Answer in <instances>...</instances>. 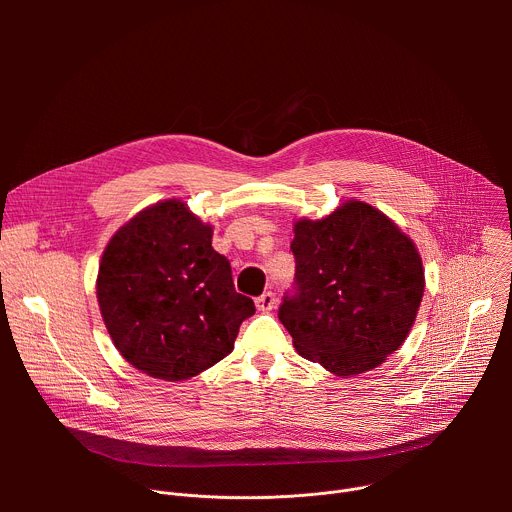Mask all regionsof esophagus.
Segmentation results:
<instances>
[{"label": "esophagus", "instance_id": "esophagus-1", "mask_svg": "<svg viewBox=\"0 0 512 512\" xmlns=\"http://www.w3.org/2000/svg\"><path fill=\"white\" fill-rule=\"evenodd\" d=\"M275 302H277V298H275L273 291H265V294H261V296L255 300V306H257L259 312H269V310L275 308Z\"/></svg>", "mask_w": 512, "mask_h": 512}]
</instances>
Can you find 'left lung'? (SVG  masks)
I'll use <instances>...</instances> for the list:
<instances>
[{
    "instance_id": "obj_1",
    "label": "left lung",
    "mask_w": 512,
    "mask_h": 512,
    "mask_svg": "<svg viewBox=\"0 0 512 512\" xmlns=\"http://www.w3.org/2000/svg\"><path fill=\"white\" fill-rule=\"evenodd\" d=\"M296 291L279 320L300 356L336 377L377 369L409 336L425 289L415 243L379 208L346 200L294 223Z\"/></svg>"
}]
</instances>
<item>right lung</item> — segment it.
<instances>
[{"label": "right lung", "mask_w": 512, "mask_h": 512, "mask_svg": "<svg viewBox=\"0 0 512 512\" xmlns=\"http://www.w3.org/2000/svg\"><path fill=\"white\" fill-rule=\"evenodd\" d=\"M97 302L119 354L162 381H186L229 356L255 314L212 249V225L178 198L139 210L109 239Z\"/></svg>", "instance_id": "right-lung-1"}]
</instances>
